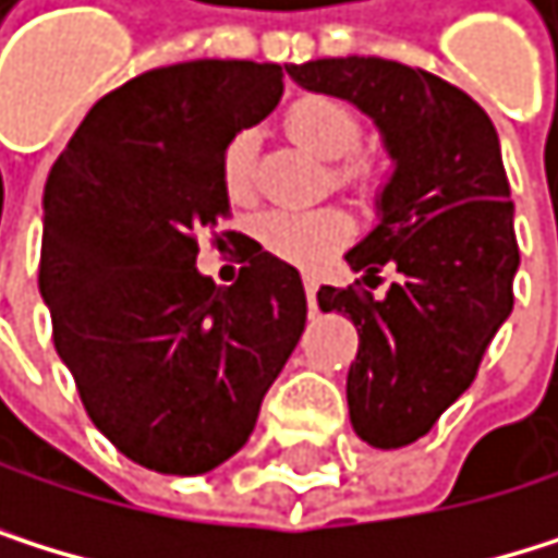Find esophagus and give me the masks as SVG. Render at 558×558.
<instances>
[{
	"mask_svg": "<svg viewBox=\"0 0 558 558\" xmlns=\"http://www.w3.org/2000/svg\"><path fill=\"white\" fill-rule=\"evenodd\" d=\"M302 286H305V299H310V310L316 313V292H319L316 272H302Z\"/></svg>",
	"mask_w": 558,
	"mask_h": 558,
	"instance_id": "esophagus-1",
	"label": "esophagus"
}]
</instances>
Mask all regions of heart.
I'll return each mask as SVG.
<instances>
[{"instance_id": "1", "label": "heart", "mask_w": 558, "mask_h": 558, "mask_svg": "<svg viewBox=\"0 0 558 558\" xmlns=\"http://www.w3.org/2000/svg\"><path fill=\"white\" fill-rule=\"evenodd\" d=\"M286 129L292 138L305 149H313L326 162H342L349 159L359 143H362V122L352 106H345L336 96H302L289 106L286 112ZM256 132H239L229 138L222 153V182L232 199L248 196L253 189V166H256ZM345 179H362L373 175L369 159H359L342 166ZM349 235V219L336 209H319V213H292V209H276L263 216L259 222V242L269 253L289 259V263H319L329 256L336 245H342Z\"/></svg>"}]
</instances>
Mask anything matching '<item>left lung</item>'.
<instances>
[{
  "label": "left lung",
  "instance_id": "obj_1",
  "mask_svg": "<svg viewBox=\"0 0 558 558\" xmlns=\"http://www.w3.org/2000/svg\"><path fill=\"white\" fill-rule=\"evenodd\" d=\"M286 72L373 119L392 162L376 222L345 263L366 286L383 266L399 279L383 299L352 286H323L316 299L359 332L345 379L355 436L402 449L469 389L512 313L519 245L499 135L462 89L392 59H316Z\"/></svg>",
  "mask_w": 558,
  "mask_h": 558
}]
</instances>
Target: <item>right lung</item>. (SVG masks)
<instances>
[{
  "label": "right lung",
  "instance_id": "1",
  "mask_svg": "<svg viewBox=\"0 0 558 558\" xmlns=\"http://www.w3.org/2000/svg\"><path fill=\"white\" fill-rule=\"evenodd\" d=\"M279 99L276 62L143 72L89 109L46 182L39 292L56 352L96 429L166 476H203L248 442L305 329L295 266L259 242L232 286L196 266V235L229 216V138Z\"/></svg>",
  "mask_w": 558,
  "mask_h": 558
}]
</instances>
